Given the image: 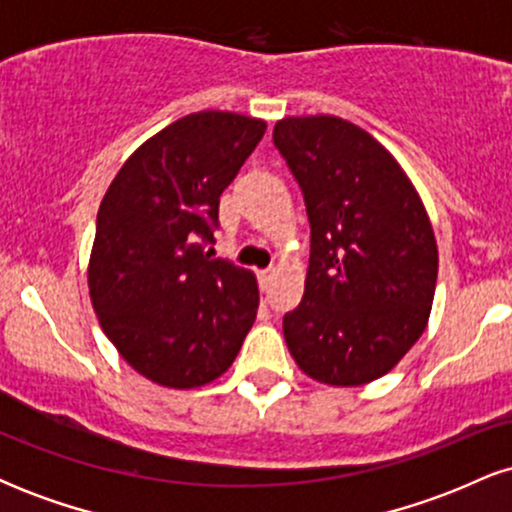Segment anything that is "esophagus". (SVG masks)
<instances>
[{
    "label": "esophagus",
    "instance_id": "esophagus-1",
    "mask_svg": "<svg viewBox=\"0 0 512 512\" xmlns=\"http://www.w3.org/2000/svg\"><path fill=\"white\" fill-rule=\"evenodd\" d=\"M272 269H264V272H260L257 274V279H260V289L262 291H267L269 289V284H272Z\"/></svg>",
    "mask_w": 512,
    "mask_h": 512
}]
</instances>
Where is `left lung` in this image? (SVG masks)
Returning a JSON list of instances; mask_svg holds the SVG:
<instances>
[{
	"instance_id": "left-lung-1",
	"label": "left lung",
	"mask_w": 512,
	"mask_h": 512,
	"mask_svg": "<svg viewBox=\"0 0 512 512\" xmlns=\"http://www.w3.org/2000/svg\"><path fill=\"white\" fill-rule=\"evenodd\" d=\"M274 146L310 221L303 301L284 315L293 361L356 387L402 361L431 315L438 248L419 192L366 129L334 115L284 117Z\"/></svg>"
}]
</instances>
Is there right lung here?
Wrapping results in <instances>:
<instances>
[{
    "instance_id": "1",
    "label": "right lung",
    "mask_w": 512,
    "mask_h": 512,
    "mask_svg": "<svg viewBox=\"0 0 512 512\" xmlns=\"http://www.w3.org/2000/svg\"><path fill=\"white\" fill-rule=\"evenodd\" d=\"M264 129V120L226 110L185 115L146 139L105 192L88 291L105 337L151 383H211L255 322V274L207 250L221 192Z\"/></svg>"
}]
</instances>
